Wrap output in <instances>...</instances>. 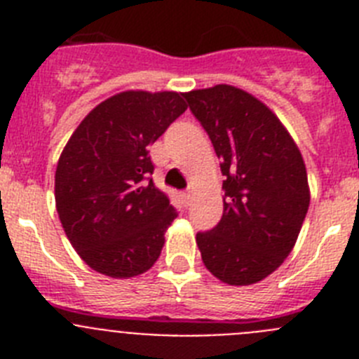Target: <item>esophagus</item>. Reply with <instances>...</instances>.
<instances>
[{"label":"esophagus","instance_id":"obj_1","mask_svg":"<svg viewBox=\"0 0 359 359\" xmlns=\"http://www.w3.org/2000/svg\"><path fill=\"white\" fill-rule=\"evenodd\" d=\"M182 199H183V203H185V207H189V205H190V192H189V190H183Z\"/></svg>","mask_w":359,"mask_h":359}]
</instances>
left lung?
I'll list each match as a JSON object with an SVG mask.
<instances>
[{"mask_svg": "<svg viewBox=\"0 0 359 359\" xmlns=\"http://www.w3.org/2000/svg\"><path fill=\"white\" fill-rule=\"evenodd\" d=\"M207 131L224 176L223 217L198 231L201 259L231 286L262 280L284 262L309 208L302 154L255 97L219 84L183 95Z\"/></svg>", "mask_w": 359, "mask_h": 359, "instance_id": "obj_1", "label": "left lung"}]
</instances>
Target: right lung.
Returning a JSON list of instances; mask_svg holds the SVG:
<instances>
[{"mask_svg": "<svg viewBox=\"0 0 359 359\" xmlns=\"http://www.w3.org/2000/svg\"><path fill=\"white\" fill-rule=\"evenodd\" d=\"M183 93L123 91L81 122L55 170V203L82 261L113 278L147 271L177 217L152 183L149 145L183 115Z\"/></svg>", "mask_w": 359, "mask_h": 359, "instance_id": "obj_1", "label": "right lung"}]
</instances>
